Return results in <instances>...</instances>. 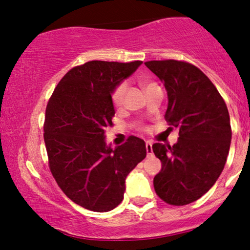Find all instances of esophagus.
<instances>
[{
    "instance_id": "34e87169",
    "label": "esophagus",
    "mask_w": 250,
    "mask_h": 250,
    "mask_svg": "<svg viewBox=\"0 0 250 250\" xmlns=\"http://www.w3.org/2000/svg\"><path fill=\"white\" fill-rule=\"evenodd\" d=\"M146 155H148V156H152L153 155L152 143L151 142H146Z\"/></svg>"
}]
</instances>
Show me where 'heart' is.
<instances>
[{
	"label": "heart",
	"mask_w": 250,
	"mask_h": 250,
	"mask_svg": "<svg viewBox=\"0 0 250 250\" xmlns=\"http://www.w3.org/2000/svg\"><path fill=\"white\" fill-rule=\"evenodd\" d=\"M151 85H153V84L152 83H146L145 88L151 86ZM126 90H127V84H126L125 82H123V83L119 84L118 86L115 88L114 92H112V102H114L116 105H121L123 104V100H124Z\"/></svg>",
	"instance_id": "1"
}]
</instances>
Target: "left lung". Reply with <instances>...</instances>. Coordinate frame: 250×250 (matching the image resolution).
<instances>
[{"mask_svg":"<svg viewBox=\"0 0 250 250\" xmlns=\"http://www.w3.org/2000/svg\"><path fill=\"white\" fill-rule=\"evenodd\" d=\"M145 64L165 85V119L179 128L180 135L173 146H152L162 160L153 187L165 203L183 206L203 197L220 177L231 145L230 116L221 94L199 68L176 60Z\"/></svg>","mask_w":250,"mask_h":250,"instance_id":"8db88e82","label":"left lung"}]
</instances>
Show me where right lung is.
<instances>
[{
  "label": "right lung",
  "instance_id": "obj_1",
  "mask_svg": "<svg viewBox=\"0 0 250 250\" xmlns=\"http://www.w3.org/2000/svg\"><path fill=\"white\" fill-rule=\"evenodd\" d=\"M142 64L88 61L62 77L49 100L44 123L51 173L64 194L92 211L122 203L125 180L146 156L142 139L129 136L111 148L105 128L112 125V92Z\"/></svg>",
  "mask_w": 250,
  "mask_h": 250
}]
</instances>
